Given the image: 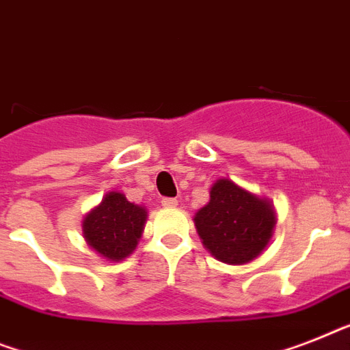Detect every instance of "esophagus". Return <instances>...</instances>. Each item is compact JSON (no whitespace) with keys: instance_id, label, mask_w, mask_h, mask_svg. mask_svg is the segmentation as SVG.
<instances>
[{"instance_id":"1","label":"esophagus","mask_w":350,"mask_h":350,"mask_svg":"<svg viewBox=\"0 0 350 350\" xmlns=\"http://www.w3.org/2000/svg\"><path fill=\"white\" fill-rule=\"evenodd\" d=\"M164 207H177L178 206V200L177 198H163V202H161Z\"/></svg>"}]
</instances>
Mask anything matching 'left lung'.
<instances>
[{"label": "left lung", "mask_w": 350, "mask_h": 350, "mask_svg": "<svg viewBox=\"0 0 350 350\" xmlns=\"http://www.w3.org/2000/svg\"><path fill=\"white\" fill-rule=\"evenodd\" d=\"M209 195V202L193 218L204 247L227 265H245L258 258L275 227L272 202L229 178L216 180Z\"/></svg>", "instance_id": "obj_1"}]
</instances>
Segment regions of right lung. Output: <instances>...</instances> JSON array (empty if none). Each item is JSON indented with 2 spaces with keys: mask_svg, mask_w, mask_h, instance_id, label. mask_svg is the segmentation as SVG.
<instances>
[{
  "mask_svg": "<svg viewBox=\"0 0 350 350\" xmlns=\"http://www.w3.org/2000/svg\"><path fill=\"white\" fill-rule=\"evenodd\" d=\"M146 224V209L111 191L82 221L83 238L92 250L109 261H123L134 252Z\"/></svg>",
  "mask_w": 350,
  "mask_h": 350,
  "instance_id": "obj_1",
  "label": "right lung"
}]
</instances>
